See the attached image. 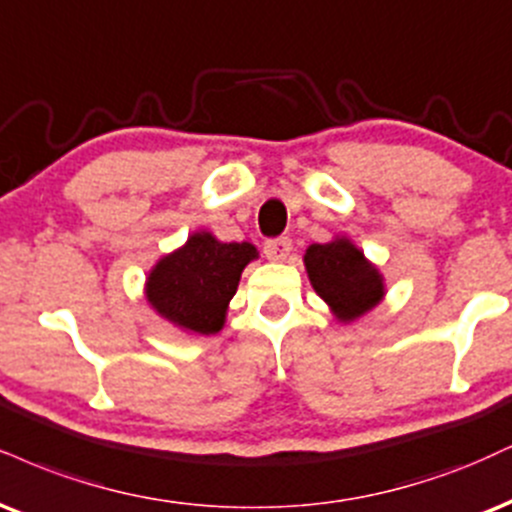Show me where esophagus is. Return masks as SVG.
Here are the masks:
<instances>
[{
	"mask_svg": "<svg viewBox=\"0 0 512 512\" xmlns=\"http://www.w3.org/2000/svg\"><path fill=\"white\" fill-rule=\"evenodd\" d=\"M291 250H293V243L288 236L269 238L267 243H264V255H267L272 262H283L288 255H291Z\"/></svg>",
	"mask_w": 512,
	"mask_h": 512,
	"instance_id": "esophagus-1",
	"label": "esophagus"
}]
</instances>
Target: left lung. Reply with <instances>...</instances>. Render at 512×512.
Masks as SVG:
<instances>
[{
    "label": "left lung",
    "mask_w": 512,
    "mask_h": 512,
    "mask_svg": "<svg viewBox=\"0 0 512 512\" xmlns=\"http://www.w3.org/2000/svg\"><path fill=\"white\" fill-rule=\"evenodd\" d=\"M305 269L312 288L341 322L362 317L384 298V276L348 238L310 245Z\"/></svg>",
    "instance_id": "left-lung-1"
}]
</instances>
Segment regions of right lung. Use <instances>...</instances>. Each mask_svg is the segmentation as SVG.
I'll return each instance as SVG.
<instances>
[{
  "instance_id": "1",
  "label": "right lung",
  "mask_w": 512,
  "mask_h": 512,
  "mask_svg": "<svg viewBox=\"0 0 512 512\" xmlns=\"http://www.w3.org/2000/svg\"><path fill=\"white\" fill-rule=\"evenodd\" d=\"M252 260H257L252 243H221L212 233L197 231L155 264L147 276V303L188 334H217Z\"/></svg>"
}]
</instances>
